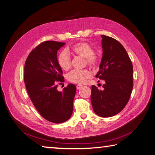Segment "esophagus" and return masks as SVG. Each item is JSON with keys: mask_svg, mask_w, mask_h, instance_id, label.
Wrapping results in <instances>:
<instances>
[{"mask_svg": "<svg viewBox=\"0 0 155 155\" xmlns=\"http://www.w3.org/2000/svg\"><path fill=\"white\" fill-rule=\"evenodd\" d=\"M83 87V85H77V89H80Z\"/></svg>", "mask_w": 155, "mask_h": 155, "instance_id": "34e87169", "label": "esophagus"}]
</instances>
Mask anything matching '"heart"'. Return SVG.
<instances>
[{
    "label": "heart",
    "instance_id": "1",
    "mask_svg": "<svg viewBox=\"0 0 155 155\" xmlns=\"http://www.w3.org/2000/svg\"><path fill=\"white\" fill-rule=\"evenodd\" d=\"M71 51L74 54L80 57L85 58L86 63L89 66L95 68L100 64V57L94 53V49L91 45L86 42H80L73 45ZM58 64L60 68L68 70L71 66L70 57L66 50H62L60 52L57 58ZM91 77V74L88 70H73L66 76L67 80L71 83H84L87 79Z\"/></svg>",
    "mask_w": 155,
    "mask_h": 155
}]
</instances>
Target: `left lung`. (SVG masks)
I'll use <instances>...</instances> for the list:
<instances>
[{
	"mask_svg": "<svg viewBox=\"0 0 155 155\" xmlns=\"http://www.w3.org/2000/svg\"><path fill=\"white\" fill-rule=\"evenodd\" d=\"M101 37L103 55L96 77L104 84L102 90L91 86V101L95 114L110 117L119 113L129 102L134 86L133 65L119 41L105 35Z\"/></svg>",
	"mask_w": 155,
	"mask_h": 155,
	"instance_id": "1",
	"label": "left lung"
}]
</instances>
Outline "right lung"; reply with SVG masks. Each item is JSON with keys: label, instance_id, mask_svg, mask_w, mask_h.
<instances>
[{"label": "right lung", "instance_id": "1", "mask_svg": "<svg viewBox=\"0 0 155 155\" xmlns=\"http://www.w3.org/2000/svg\"><path fill=\"white\" fill-rule=\"evenodd\" d=\"M64 45L43 42L30 53L24 66L25 85L31 101L45 119L54 123H64L71 117L77 89L74 84H69L61 92L57 89L64 79L57 52Z\"/></svg>", "mask_w": 155, "mask_h": 155}]
</instances>
